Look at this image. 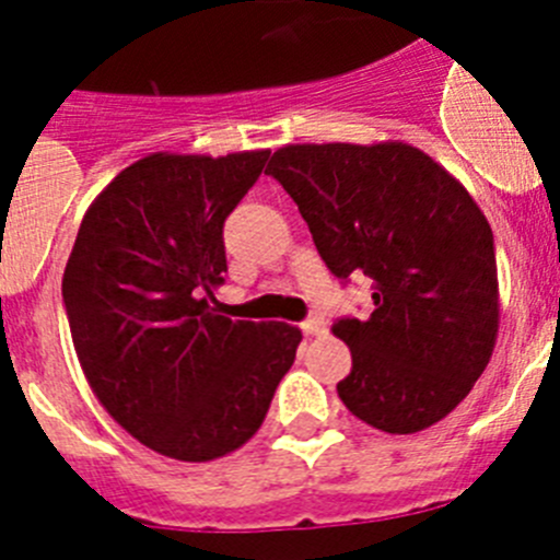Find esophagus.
<instances>
[{
  "label": "esophagus",
  "instance_id": "1",
  "mask_svg": "<svg viewBox=\"0 0 560 560\" xmlns=\"http://www.w3.org/2000/svg\"><path fill=\"white\" fill-rule=\"evenodd\" d=\"M325 330H328V325H325L323 316H308L303 323V334L305 336H323Z\"/></svg>",
  "mask_w": 560,
  "mask_h": 560
}]
</instances>
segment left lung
Wrapping results in <instances>:
<instances>
[{
	"mask_svg": "<svg viewBox=\"0 0 560 560\" xmlns=\"http://www.w3.org/2000/svg\"><path fill=\"white\" fill-rule=\"evenodd\" d=\"M339 280H373V314L334 334L353 368L345 407L389 434L446 418L493 353L499 283L493 232L432 156L404 142L285 145L269 167Z\"/></svg>",
	"mask_w": 560,
	"mask_h": 560,
	"instance_id": "1",
	"label": "left lung"
}]
</instances>
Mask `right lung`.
Segmentation results:
<instances>
[{"label":"right lung","mask_w":560,"mask_h":560,"mask_svg":"<svg viewBox=\"0 0 560 560\" xmlns=\"http://www.w3.org/2000/svg\"><path fill=\"white\" fill-rule=\"evenodd\" d=\"M269 151L153 153L114 176L83 215L63 308L89 387L142 446L185 463L235 452L294 364L300 328L212 308L224 221Z\"/></svg>","instance_id":"add662e5"}]
</instances>
